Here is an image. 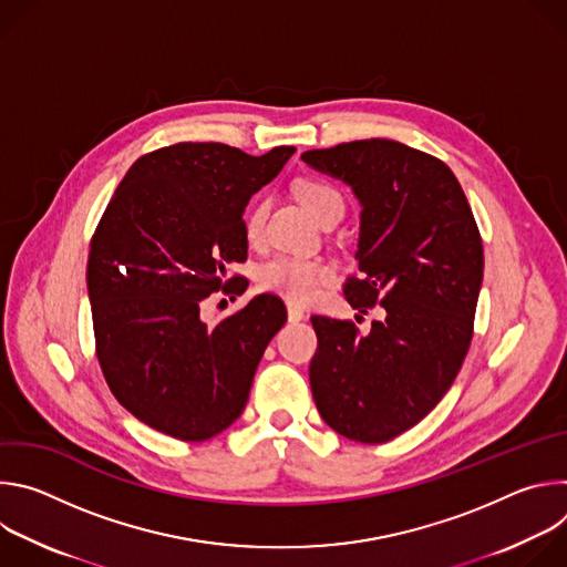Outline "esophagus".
Wrapping results in <instances>:
<instances>
[{
  "mask_svg": "<svg viewBox=\"0 0 567 567\" xmlns=\"http://www.w3.org/2000/svg\"><path fill=\"white\" fill-rule=\"evenodd\" d=\"M287 316H289V320L291 322H298V320H302L305 318V313H302V309L300 307H296V305H287Z\"/></svg>",
  "mask_w": 567,
  "mask_h": 567,
  "instance_id": "1",
  "label": "esophagus"
}]
</instances>
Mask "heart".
I'll return each mask as SVG.
<instances>
[{"mask_svg": "<svg viewBox=\"0 0 567 567\" xmlns=\"http://www.w3.org/2000/svg\"><path fill=\"white\" fill-rule=\"evenodd\" d=\"M296 195L320 224L328 221L330 217L346 213V202L341 193L326 182H316V179L300 182L296 186ZM267 215H269V199L265 197L254 202L251 208L247 210L245 233L251 241H258L262 237ZM330 278H332V271L328 265L293 258V256H276L269 262H265L258 271V285L265 291L278 293L296 305H305L313 300L320 287Z\"/></svg>", "mask_w": 567, "mask_h": 567, "instance_id": "1", "label": "heart"}]
</instances>
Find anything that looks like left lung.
Wrapping results in <instances>:
<instances>
[{
  "mask_svg": "<svg viewBox=\"0 0 567 567\" xmlns=\"http://www.w3.org/2000/svg\"><path fill=\"white\" fill-rule=\"evenodd\" d=\"M311 168L359 197V271L348 302L385 318L359 334L354 320L313 313L318 339L309 383L337 433L383 444L422 422L453 385L473 339L482 285V237L451 168L390 138L307 150Z\"/></svg>",
  "mask_w": 567,
  "mask_h": 567,
  "instance_id": "1",
  "label": "left lung"
}]
</instances>
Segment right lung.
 I'll return each instance as SVG.
<instances>
[{"label": "right lung", "instance_id": "right-lung-1", "mask_svg": "<svg viewBox=\"0 0 567 567\" xmlns=\"http://www.w3.org/2000/svg\"><path fill=\"white\" fill-rule=\"evenodd\" d=\"M296 152L251 156L224 143H175L138 156L90 245L96 357L121 406L150 429L204 442L247 406L256 368L285 326L274 293L206 322L210 293L249 287L245 206Z\"/></svg>", "mask_w": 567, "mask_h": 567}]
</instances>
